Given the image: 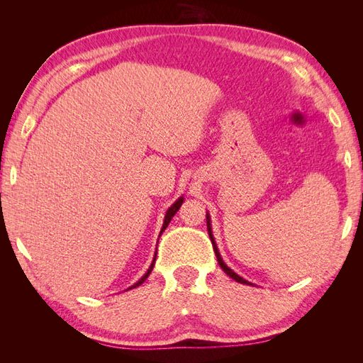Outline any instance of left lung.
<instances>
[{
  "instance_id": "obj_1",
  "label": "left lung",
  "mask_w": 363,
  "mask_h": 363,
  "mask_svg": "<svg viewBox=\"0 0 363 363\" xmlns=\"http://www.w3.org/2000/svg\"><path fill=\"white\" fill-rule=\"evenodd\" d=\"M206 221H207V233H208V238H211V240H212V245H213V251H215V255H216V259H218V263H219V267L223 268V271L227 274L228 277H232L233 280H236L238 283H244V284H252V283H250L248 280H245V279H242L240 276H238V274L233 271V269H230L227 265H225V262L223 260V257H221V255H219V250H218V247H216V242H215V238H213V233H212V224H211V216H208V212L206 213Z\"/></svg>"
}]
</instances>
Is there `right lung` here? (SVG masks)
I'll return each mask as SVG.
<instances>
[{
	"label": "right lung",
	"mask_w": 363,
	"mask_h": 363,
	"mask_svg": "<svg viewBox=\"0 0 363 363\" xmlns=\"http://www.w3.org/2000/svg\"><path fill=\"white\" fill-rule=\"evenodd\" d=\"M183 196H180V199L179 200H175V203L168 208V211H167V213H164V219H163V225H162V230H160V235L164 232V228H167L168 227V224L171 223V219H172V216L175 215V213H177V211H179V208H180V206L183 204ZM159 235V236H160ZM156 256H157V252H156V255H155V259H152V262H151V265H150V268L147 269V272L144 274V276H142L140 277V280H138L135 284H133V286H130L128 289H133V288H138V286H140V284L142 283H144L147 279H148V276H150V274H151V271H152V268H155V262H156Z\"/></svg>",
	"instance_id": "1"
}]
</instances>
